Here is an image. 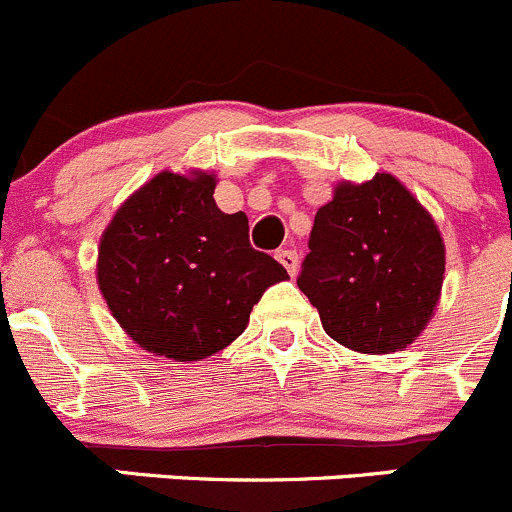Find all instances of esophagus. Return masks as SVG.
<instances>
[{
	"label": "esophagus",
	"instance_id": "obj_1",
	"mask_svg": "<svg viewBox=\"0 0 512 512\" xmlns=\"http://www.w3.org/2000/svg\"><path fill=\"white\" fill-rule=\"evenodd\" d=\"M277 260H280V265L285 267V270L289 272V275H297V267H299V257H297V252L294 250H289V247H285V250H277Z\"/></svg>",
	"mask_w": 512,
	"mask_h": 512
}]
</instances>
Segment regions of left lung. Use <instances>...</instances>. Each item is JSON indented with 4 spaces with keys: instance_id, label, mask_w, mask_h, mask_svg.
I'll use <instances>...</instances> for the list:
<instances>
[{
    "instance_id": "8db88e82",
    "label": "left lung",
    "mask_w": 512,
    "mask_h": 512,
    "mask_svg": "<svg viewBox=\"0 0 512 512\" xmlns=\"http://www.w3.org/2000/svg\"><path fill=\"white\" fill-rule=\"evenodd\" d=\"M446 270L441 232L389 173L344 183L314 215L297 285L334 342L364 354L411 344L431 319Z\"/></svg>"
}]
</instances>
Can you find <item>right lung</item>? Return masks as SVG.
I'll return each mask as SVG.
<instances>
[{"label": "right lung", "instance_id": "add662e5", "mask_svg": "<svg viewBox=\"0 0 512 512\" xmlns=\"http://www.w3.org/2000/svg\"><path fill=\"white\" fill-rule=\"evenodd\" d=\"M215 178L163 170L113 215L98 287L146 352L198 361L235 342L262 292L287 270L250 245L245 213L215 205Z\"/></svg>", "mask_w": 512, "mask_h": 512}]
</instances>
